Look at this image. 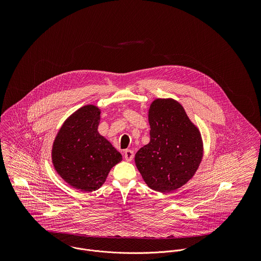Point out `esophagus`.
<instances>
[{"mask_svg": "<svg viewBox=\"0 0 261 261\" xmlns=\"http://www.w3.org/2000/svg\"><path fill=\"white\" fill-rule=\"evenodd\" d=\"M124 159L127 162H130L134 159V151L132 149H125L124 150Z\"/></svg>", "mask_w": 261, "mask_h": 261, "instance_id": "obj_1", "label": "esophagus"}]
</instances>
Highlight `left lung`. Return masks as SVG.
<instances>
[{"label": "left lung", "instance_id": "obj_1", "mask_svg": "<svg viewBox=\"0 0 261 261\" xmlns=\"http://www.w3.org/2000/svg\"><path fill=\"white\" fill-rule=\"evenodd\" d=\"M149 123L150 140L136 153V166L150 189L175 191L193 178L202 162L200 130L173 98L150 103Z\"/></svg>", "mask_w": 261, "mask_h": 261}]
</instances>
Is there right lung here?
Listing matches in <instances>:
<instances>
[{"instance_id": "1", "label": "right lung", "mask_w": 261, "mask_h": 261, "mask_svg": "<svg viewBox=\"0 0 261 261\" xmlns=\"http://www.w3.org/2000/svg\"><path fill=\"white\" fill-rule=\"evenodd\" d=\"M100 110L88 105L73 112L62 124L52 146V163L57 174L81 192L103 185L112 167L122 155L97 128Z\"/></svg>"}]
</instances>
